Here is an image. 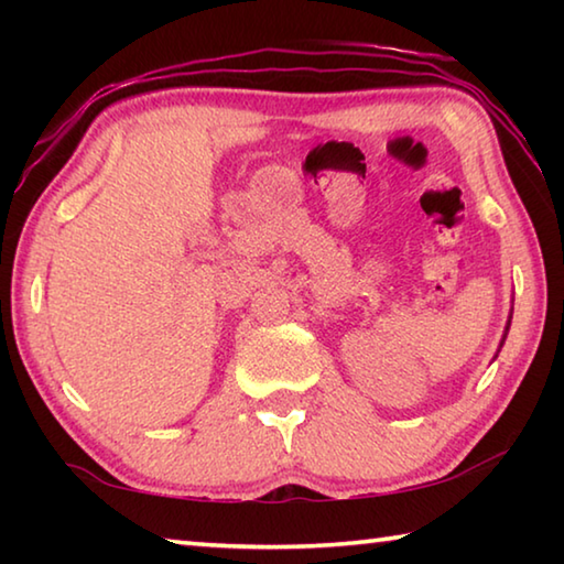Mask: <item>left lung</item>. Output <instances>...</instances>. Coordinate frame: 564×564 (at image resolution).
<instances>
[{"instance_id":"obj_1","label":"left lung","mask_w":564,"mask_h":564,"mask_svg":"<svg viewBox=\"0 0 564 564\" xmlns=\"http://www.w3.org/2000/svg\"><path fill=\"white\" fill-rule=\"evenodd\" d=\"M508 328H510V323H508Z\"/></svg>"}]
</instances>
